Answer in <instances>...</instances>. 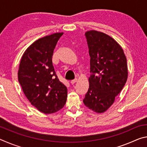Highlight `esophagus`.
<instances>
[{"label": "esophagus", "instance_id": "obj_1", "mask_svg": "<svg viewBox=\"0 0 147 147\" xmlns=\"http://www.w3.org/2000/svg\"><path fill=\"white\" fill-rule=\"evenodd\" d=\"M77 81V79H74V80H73L71 81V84H74V83H76Z\"/></svg>", "mask_w": 147, "mask_h": 147}]
</instances>
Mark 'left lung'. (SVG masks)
I'll return each mask as SVG.
<instances>
[{"label": "left lung", "mask_w": 147, "mask_h": 147, "mask_svg": "<svg viewBox=\"0 0 147 147\" xmlns=\"http://www.w3.org/2000/svg\"><path fill=\"white\" fill-rule=\"evenodd\" d=\"M90 56L89 87L83 102L96 113L112 105L128 78L127 61L121 47L102 32L91 30L85 34Z\"/></svg>", "instance_id": "1"}]
</instances>
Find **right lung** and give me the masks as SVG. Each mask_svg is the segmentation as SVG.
<instances>
[{"label":"right lung","mask_w":147,"mask_h":147,"mask_svg":"<svg viewBox=\"0 0 147 147\" xmlns=\"http://www.w3.org/2000/svg\"><path fill=\"white\" fill-rule=\"evenodd\" d=\"M63 33H56L38 39L23 54L18 80L32 105L46 114L55 113L65 104L67 89L59 82L54 71V50Z\"/></svg>","instance_id":"add662e5"}]
</instances>
